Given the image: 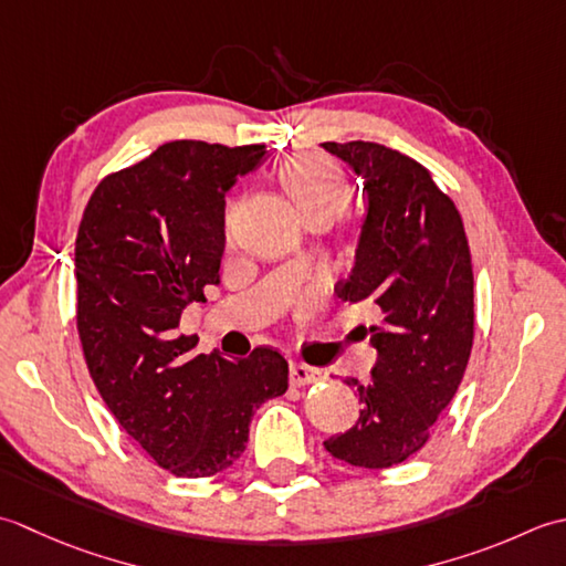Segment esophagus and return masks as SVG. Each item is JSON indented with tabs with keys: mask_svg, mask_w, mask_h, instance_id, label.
I'll return each mask as SVG.
<instances>
[{
	"mask_svg": "<svg viewBox=\"0 0 566 566\" xmlns=\"http://www.w3.org/2000/svg\"><path fill=\"white\" fill-rule=\"evenodd\" d=\"M322 378H325V371H322V368L307 366V364H291V384L293 386H310Z\"/></svg>",
	"mask_w": 566,
	"mask_h": 566,
	"instance_id": "esophagus-1",
	"label": "esophagus"
}]
</instances>
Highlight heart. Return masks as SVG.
I'll list each match as a JSON object with an SVG mask.
<instances>
[{
	"instance_id": "obj_1",
	"label": "heart",
	"mask_w": 566,
	"mask_h": 566,
	"mask_svg": "<svg viewBox=\"0 0 566 566\" xmlns=\"http://www.w3.org/2000/svg\"><path fill=\"white\" fill-rule=\"evenodd\" d=\"M281 182L303 214L319 210L342 214L349 207V182L329 156L297 154L287 158L281 166Z\"/></svg>"
}]
</instances>
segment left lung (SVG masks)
I'll list each match as a JSON object with an SVG mask.
<instances>
[{"label": "left lung", "instance_id": "1", "mask_svg": "<svg viewBox=\"0 0 566 566\" xmlns=\"http://www.w3.org/2000/svg\"><path fill=\"white\" fill-rule=\"evenodd\" d=\"M364 180L368 198L354 269L337 295L368 303L378 322L364 332L378 352L371 380L356 388L354 428L325 449L344 464L388 469L428 444L454 398L474 344V273L454 202L430 170L371 142L322 144Z\"/></svg>", "mask_w": 566, "mask_h": 566}]
</instances>
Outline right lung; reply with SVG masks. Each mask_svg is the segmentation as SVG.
Wrapping results in <instances>:
<instances>
[{"label":"right lung","instance_id":"right-lung-1","mask_svg":"<svg viewBox=\"0 0 566 566\" xmlns=\"http://www.w3.org/2000/svg\"><path fill=\"white\" fill-rule=\"evenodd\" d=\"M266 146L170 142L92 192L75 239L77 334L90 376L124 432L186 479L232 467L253 412L287 390V361L198 354L180 315L219 283L224 195Z\"/></svg>","mask_w":566,"mask_h":566}]
</instances>
